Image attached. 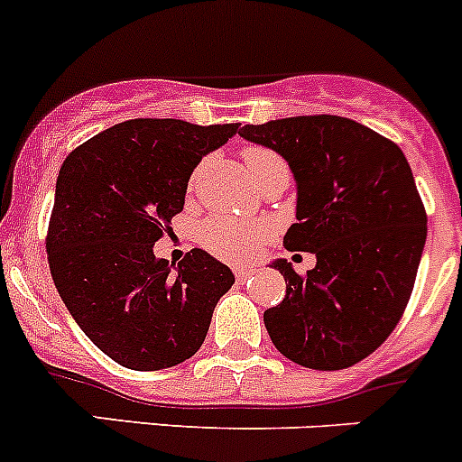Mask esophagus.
<instances>
[{
	"mask_svg": "<svg viewBox=\"0 0 462 462\" xmlns=\"http://www.w3.org/2000/svg\"><path fill=\"white\" fill-rule=\"evenodd\" d=\"M252 274L254 270H249V267H238V270H236V279L238 281H247Z\"/></svg>",
	"mask_w": 462,
	"mask_h": 462,
	"instance_id": "esophagus-1",
	"label": "esophagus"
}]
</instances>
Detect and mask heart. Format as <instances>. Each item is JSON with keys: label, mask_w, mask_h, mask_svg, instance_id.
<instances>
[{"label": "heart", "mask_w": 462, "mask_h": 462, "mask_svg": "<svg viewBox=\"0 0 462 462\" xmlns=\"http://www.w3.org/2000/svg\"><path fill=\"white\" fill-rule=\"evenodd\" d=\"M245 165L249 174L261 172L274 165H285L279 153L265 147H247L243 152ZM267 224L263 222H243L234 217H215L204 224L201 228V243L215 256L226 258V261H245L256 252L258 243L267 236Z\"/></svg>", "instance_id": "heart-1"}]
</instances>
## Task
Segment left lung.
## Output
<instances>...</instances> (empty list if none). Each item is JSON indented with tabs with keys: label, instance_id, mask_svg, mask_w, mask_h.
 Segmentation results:
<instances>
[{
	"label": "left lung",
	"instance_id": "1",
	"mask_svg": "<svg viewBox=\"0 0 462 462\" xmlns=\"http://www.w3.org/2000/svg\"><path fill=\"white\" fill-rule=\"evenodd\" d=\"M240 138L290 165L297 224L283 245L318 263L300 276L285 258V300L263 319L276 349L310 370H345L379 349L411 300L426 243L412 170L393 140L337 116L245 125Z\"/></svg>",
	"mask_w": 462,
	"mask_h": 462
}]
</instances>
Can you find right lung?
<instances>
[{"mask_svg": "<svg viewBox=\"0 0 462 462\" xmlns=\"http://www.w3.org/2000/svg\"><path fill=\"white\" fill-rule=\"evenodd\" d=\"M236 134L238 125L126 120L60 165L47 234L51 279L79 328L122 367L165 370L195 356L236 283L204 249L179 265L153 256L183 210L192 170Z\"/></svg>", "mask_w": 462, "mask_h": 462, "instance_id": "obj_1", "label": "right lung"}]
</instances>
